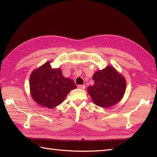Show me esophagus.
Returning a JSON list of instances; mask_svg holds the SVG:
<instances>
[{"label":"esophagus","mask_w":157,"mask_h":157,"mask_svg":"<svg viewBox=\"0 0 157 157\" xmlns=\"http://www.w3.org/2000/svg\"><path fill=\"white\" fill-rule=\"evenodd\" d=\"M78 88L79 89H82V90H84L86 88V86L85 85H78Z\"/></svg>","instance_id":"1"}]
</instances>
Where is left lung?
Here are the masks:
<instances>
[{
	"label": "left lung",
	"mask_w": 157,
	"mask_h": 157,
	"mask_svg": "<svg viewBox=\"0 0 157 157\" xmlns=\"http://www.w3.org/2000/svg\"><path fill=\"white\" fill-rule=\"evenodd\" d=\"M92 79L94 84L89 86L88 92L94 104L105 108L121 101L125 91L126 82L113 67L96 71Z\"/></svg>",
	"instance_id": "1"
}]
</instances>
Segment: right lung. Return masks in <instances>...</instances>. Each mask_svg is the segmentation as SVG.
I'll return each mask as SVG.
<instances>
[{"instance_id": "right-lung-1", "label": "right lung", "mask_w": 157, "mask_h": 157, "mask_svg": "<svg viewBox=\"0 0 157 157\" xmlns=\"http://www.w3.org/2000/svg\"><path fill=\"white\" fill-rule=\"evenodd\" d=\"M77 87L71 79L62 75L60 69H52L50 61L32 73L29 88L33 99L49 109L59 105L73 89Z\"/></svg>"}]
</instances>
